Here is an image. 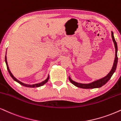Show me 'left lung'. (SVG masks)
Returning <instances> with one entry per match:
<instances>
[{
  "label": "left lung",
  "mask_w": 121,
  "mask_h": 121,
  "mask_svg": "<svg viewBox=\"0 0 121 121\" xmlns=\"http://www.w3.org/2000/svg\"><path fill=\"white\" fill-rule=\"evenodd\" d=\"M112 38L113 41L114 42V47H115V49H116L115 56H115V59H114L113 65L112 68L110 71V72H109L108 74L107 75L106 77H104V78H102V79H100L99 80H97L96 81H95L91 83H89V84H82V83H77L76 82L72 81V80L70 79V78L69 77V81L72 83V84H74V85L76 86V87L81 88H83V89L96 88H100L102 86L104 85V84L111 79V77L112 76L114 72H115L116 68H117V62H118V57H117V45L115 39H114V38L113 36V33L112 32Z\"/></svg>",
  "instance_id": "8db88e82"
}]
</instances>
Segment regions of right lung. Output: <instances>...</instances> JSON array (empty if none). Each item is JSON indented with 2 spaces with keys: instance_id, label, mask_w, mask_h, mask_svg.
<instances>
[{
  "instance_id": "add662e5",
  "label": "right lung",
  "mask_w": 121,
  "mask_h": 121,
  "mask_svg": "<svg viewBox=\"0 0 121 121\" xmlns=\"http://www.w3.org/2000/svg\"><path fill=\"white\" fill-rule=\"evenodd\" d=\"M5 63H6V64H7V69L8 70V72L10 74V76L12 77V78L15 81L19 83L20 84H21V85H22L23 86H25V87H32V88H34V87H40V86H43L44 84L45 83H46L48 82V80H49V76L48 77V78H47L45 80V81H44L43 82H42L39 83H37V84H32V85H30V84H25V83H23L19 81L17 79V78H15L14 77L13 75L12 74V73H11V72L10 71V70H9V68L8 67V63H7V56H5Z\"/></svg>"
}]
</instances>
